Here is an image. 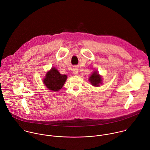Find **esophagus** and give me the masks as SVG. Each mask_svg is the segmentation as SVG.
Returning <instances> with one entry per match:
<instances>
[{"label":"esophagus","instance_id":"obj_1","mask_svg":"<svg viewBox=\"0 0 150 150\" xmlns=\"http://www.w3.org/2000/svg\"><path fill=\"white\" fill-rule=\"evenodd\" d=\"M72 72L75 75H77L78 74V69L76 67H74L72 69Z\"/></svg>","mask_w":150,"mask_h":150}]
</instances>
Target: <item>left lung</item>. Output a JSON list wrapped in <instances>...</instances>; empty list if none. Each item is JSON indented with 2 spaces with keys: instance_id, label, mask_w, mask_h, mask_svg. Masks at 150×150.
<instances>
[{
  "instance_id": "obj_1",
  "label": "left lung",
  "mask_w": 150,
  "mask_h": 150,
  "mask_svg": "<svg viewBox=\"0 0 150 150\" xmlns=\"http://www.w3.org/2000/svg\"><path fill=\"white\" fill-rule=\"evenodd\" d=\"M89 81L93 86L96 87L99 86L102 83V77L98 74V71H94L93 72V74L89 76Z\"/></svg>"
}]
</instances>
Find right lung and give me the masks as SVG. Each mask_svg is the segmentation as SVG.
I'll return each instance as SVG.
<instances>
[{"label":"right lung","mask_w":150,"mask_h":150,"mask_svg":"<svg viewBox=\"0 0 150 150\" xmlns=\"http://www.w3.org/2000/svg\"><path fill=\"white\" fill-rule=\"evenodd\" d=\"M67 79L66 75H61L55 68H52L46 74L43 82L49 90L58 91L62 88Z\"/></svg>","instance_id":"obj_1"}]
</instances>
